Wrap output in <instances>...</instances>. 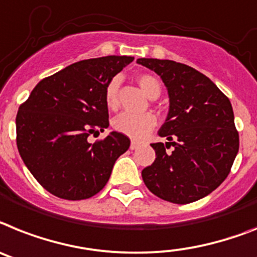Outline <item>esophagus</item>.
I'll return each instance as SVG.
<instances>
[{
    "label": "esophagus",
    "instance_id": "1",
    "mask_svg": "<svg viewBox=\"0 0 257 257\" xmlns=\"http://www.w3.org/2000/svg\"><path fill=\"white\" fill-rule=\"evenodd\" d=\"M140 144L139 142H136V141H132V144H131V150H136V149L139 148Z\"/></svg>",
    "mask_w": 257,
    "mask_h": 257
}]
</instances>
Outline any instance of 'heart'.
<instances>
[{"label":"heart","mask_w":257,"mask_h":257,"mask_svg":"<svg viewBox=\"0 0 257 257\" xmlns=\"http://www.w3.org/2000/svg\"><path fill=\"white\" fill-rule=\"evenodd\" d=\"M140 87L149 98H158L161 94V83L154 75L141 74L137 77ZM104 103L107 108L115 111L118 105V81L116 78L111 79L107 83L104 90ZM157 117L154 113H142V115H132V113H120L112 121V126L116 132L124 135L135 141H142L146 139L153 129L157 126Z\"/></svg>","instance_id":"heart-1"}]
</instances>
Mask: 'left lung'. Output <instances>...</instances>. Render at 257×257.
Masks as SVG:
<instances>
[{"label": "left lung", "mask_w": 257, "mask_h": 257, "mask_svg": "<svg viewBox=\"0 0 257 257\" xmlns=\"http://www.w3.org/2000/svg\"><path fill=\"white\" fill-rule=\"evenodd\" d=\"M169 90L170 111L152 144L155 161L142 170L149 191L165 201L189 204L208 196L230 174L239 133L227 96L196 69L171 60L139 59ZM173 145L172 152L167 148Z\"/></svg>", "instance_id": "1"}]
</instances>
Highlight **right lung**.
I'll use <instances>...</instances> for the list:
<instances>
[{"instance_id":"right-lung-1","label":"right lung","mask_w":257,"mask_h":257,"mask_svg":"<svg viewBox=\"0 0 257 257\" xmlns=\"http://www.w3.org/2000/svg\"><path fill=\"white\" fill-rule=\"evenodd\" d=\"M133 60L107 56L75 62L42 79L19 105L18 152L49 193L75 201L104 188L131 140L118 132L94 144L87 139L108 128L105 86Z\"/></svg>"}]
</instances>
